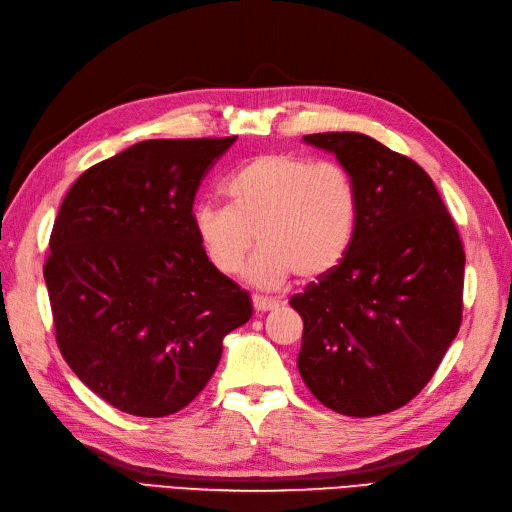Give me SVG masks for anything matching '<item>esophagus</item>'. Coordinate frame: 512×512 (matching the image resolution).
<instances>
[{
  "instance_id": "obj_1",
  "label": "esophagus",
  "mask_w": 512,
  "mask_h": 512,
  "mask_svg": "<svg viewBox=\"0 0 512 512\" xmlns=\"http://www.w3.org/2000/svg\"><path fill=\"white\" fill-rule=\"evenodd\" d=\"M253 306L257 312H268V310H276L278 308V302L276 300H266V298H253Z\"/></svg>"
}]
</instances>
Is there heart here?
<instances>
[{"label": "heart", "mask_w": 512, "mask_h": 512, "mask_svg": "<svg viewBox=\"0 0 512 512\" xmlns=\"http://www.w3.org/2000/svg\"><path fill=\"white\" fill-rule=\"evenodd\" d=\"M229 206L200 204L193 229L221 274H236L255 244L246 280L276 289L298 272L315 280L349 255L359 225V191L351 172L336 161L293 153L259 155L227 180Z\"/></svg>", "instance_id": "1"}]
</instances>
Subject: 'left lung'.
Returning a JSON list of instances; mask_svg holds the SVG:
<instances>
[{
    "label": "left lung",
    "mask_w": 512,
    "mask_h": 512,
    "mask_svg": "<svg viewBox=\"0 0 512 512\" xmlns=\"http://www.w3.org/2000/svg\"><path fill=\"white\" fill-rule=\"evenodd\" d=\"M302 140L351 172L361 210L349 255L289 300L304 319L298 370L340 415H385L430 383L459 332L464 246L419 163L355 131Z\"/></svg>",
    "instance_id": "obj_1"
}]
</instances>
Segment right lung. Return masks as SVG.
<instances>
[{
    "label": "right lung",
    "mask_w": 512,
    "mask_h": 512,
    "mask_svg": "<svg viewBox=\"0 0 512 512\" xmlns=\"http://www.w3.org/2000/svg\"><path fill=\"white\" fill-rule=\"evenodd\" d=\"M234 142H138L80 174L59 208L44 263L59 351L127 415L185 408L253 315L193 229L202 178Z\"/></svg>",
    "instance_id": "1"
}]
</instances>
